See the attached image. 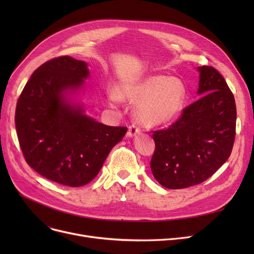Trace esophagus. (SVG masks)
I'll return each instance as SVG.
<instances>
[{
  "label": "esophagus",
  "mask_w": 254,
  "mask_h": 254,
  "mask_svg": "<svg viewBox=\"0 0 254 254\" xmlns=\"http://www.w3.org/2000/svg\"><path fill=\"white\" fill-rule=\"evenodd\" d=\"M140 127L137 125H131L128 127V130H127V136L128 137H135L136 135H138L140 132Z\"/></svg>",
  "instance_id": "esophagus-1"
}]
</instances>
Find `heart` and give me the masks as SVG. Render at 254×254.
I'll return each mask as SVG.
<instances>
[{
	"mask_svg": "<svg viewBox=\"0 0 254 254\" xmlns=\"http://www.w3.org/2000/svg\"><path fill=\"white\" fill-rule=\"evenodd\" d=\"M186 89L180 79L166 75H149L136 81L119 84L108 95L111 106L120 99L137 103L136 117L147 126H161L175 119L182 111Z\"/></svg>",
	"mask_w": 254,
	"mask_h": 254,
	"instance_id": "b5f03b06",
	"label": "heart"
}]
</instances>
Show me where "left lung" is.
<instances>
[{"mask_svg": "<svg viewBox=\"0 0 254 254\" xmlns=\"http://www.w3.org/2000/svg\"><path fill=\"white\" fill-rule=\"evenodd\" d=\"M197 95L175 124L153 132L150 168L164 188L180 190L204 182L231 155L237 110L233 92L213 66H198Z\"/></svg>", "mask_w": 254, "mask_h": 254, "instance_id": "obj_1", "label": "left lung"}]
</instances>
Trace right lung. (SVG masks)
Segmentation results:
<instances>
[{
    "label": "right lung",
    "mask_w": 254,
    "mask_h": 254,
    "mask_svg": "<svg viewBox=\"0 0 254 254\" xmlns=\"http://www.w3.org/2000/svg\"><path fill=\"white\" fill-rule=\"evenodd\" d=\"M88 77L85 62L65 56L50 60L33 73L16 105V131L26 163L41 176L71 188L99 174L127 130L97 122L71 99Z\"/></svg>",
    "instance_id": "add662e5"
}]
</instances>
